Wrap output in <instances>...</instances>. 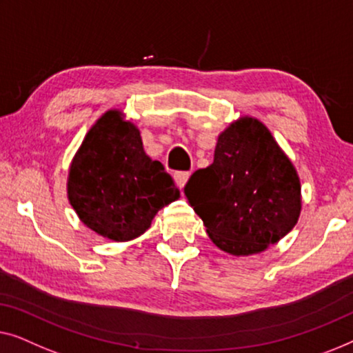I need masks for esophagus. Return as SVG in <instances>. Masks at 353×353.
<instances>
[{"label": "esophagus", "mask_w": 353, "mask_h": 353, "mask_svg": "<svg viewBox=\"0 0 353 353\" xmlns=\"http://www.w3.org/2000/svg\"><path fill=\"white\" fill-rule=\"evenodd\" d=\"M188 177H190V172H183V171H181V172H176V174H174V181H176L177 187L181 188V190H182L183 187H185Z\"/></svg>", "instance_id": "obj_1"}]
</instances>
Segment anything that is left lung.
I'll return each instance as SVG.
<instances>
[{"instance_id": "1", "label": "left lung", "mask_w": 353, "mask_h": 353, "mask_svg": "<svg viewBox=\"0 0 353 353\" xmlns=\"http://www.w3.org/2000/svg\"><path fill=\"white\" fill-rule=\"evenodd\" d=\"M208 236L232 256H251L280 241L302 210L301 179L264 123L241 117L219 134L214 161L183 188Z\"/></svg>"}]
</instances>
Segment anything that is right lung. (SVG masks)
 Masks as SVG:
<instances>
[{
  "instance_id": "add662e5",
  "label": "right lung",
  "mask_w": 353,
  "mask_h": 353,
  "mask_svg": "<svg viewBox=\"0 0 353 353\" xmlns=\"http://www.w3.org/2000/svg\"><path fill=\"white\" fill-rule=\"evenodd\" d=\"M67 196L79 221L112 241H129L181 193L143 150L139 128L117 108L94 123L73 157Z\"/></svg>"
}]
</instances>
